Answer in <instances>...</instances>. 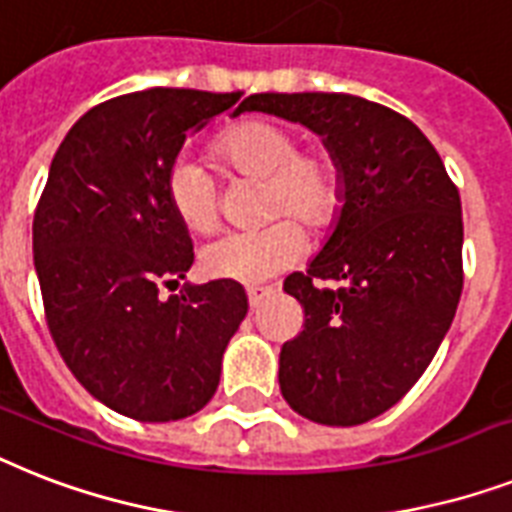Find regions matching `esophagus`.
<instances>
[{"label":"esophagus","mask_w":512,"mask_h":512,"mask_svg":"<svg viewBox=\"0 0 512 512\" xmlns=\"http://www.w3.org/2000/svg\"><path fill=\"white\" fill-rule=\"evenodd\" d=\"M273 292H276L273 286H249L247 289L249 307H252V310H257V307H260V302H263L265 297H270Z\"/></svg>","instance_id":"obj_1"}]
</instances>
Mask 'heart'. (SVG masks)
<instances>
[{
    "label": "heart",
    "mask_w": 512,
    "mask_h": 512,
    "mask_svg": "<svg viewBox=\"0 0 512 512\" xmlns=\"http://www.w3.org/2000/svg\"><path fill=\"white\" fill-rule=\"evenodd\" d=\"M218 155L228 168L265 178V215L292 213L307 226L321 228L342 205V178L323 152H299L297 136L273 123H242L220 136ZM170 210L194 234L218 226V184L213 170L191 152L170 162L165 176ZM307 236L297 220H270L252 231H228L199 252V268L210 278L257 284L302 260Z\"/></svg>",
    "instance_id": "obj_1"
}]
</instances>
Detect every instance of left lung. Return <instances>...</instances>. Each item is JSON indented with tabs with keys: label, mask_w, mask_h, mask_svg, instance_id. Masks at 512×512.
I'll use <instances>...</instances> for the list:
<instances>
[{
	"label": "left lung",
	"mask_w": 512,
	"mask_h": 512,
	"mask_svg": "<svg viewBox=\"0 0 512 512\" xmlns=\"http://www.w3.org/2000/svg\"><path fill=\"white\" fill-rule=\"evenodd\" d=\"M244 110L310 128L342 178L321 252L284 281L305 328L281 347V394L323 426L371 421L410 392L452 326L463 292L458 189L413 120L363 97L252 94ZM328 277L345 286H317Z\"/></svg>",
	"instance_id": "8db88e82"
}]
</instances>
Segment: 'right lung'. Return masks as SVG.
<instances>
[{"instance_id": "add662e5", "label": "right lung", "mask_w": 512, "mask_h": 512, "mask_svg": "<svg viewBox=\"0 0 512 512\" xmlns=\"http://www.w3.org/2000/svg\"><path fill=\"white\" fill-rule=\"evenodd\" d=\"M239 97L157 86L102 102L62 139L33 215L54 344L91 397L136 421H178L213 400L247 315L236 281L160 297L194 263L189 228L165 197L170 162ZM242 112L244 102L231 118Z\"/></svg>"}]
</instances>
